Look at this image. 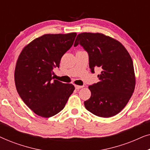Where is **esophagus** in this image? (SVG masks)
<instances>
[{
	"mask_svg": "<svg viewBox=\"0 0 150 150\" xmlns=\"http://www.w3.org/2000/svg\"><path fill=\"white\" fill-rule=\"evenodd\" d=\"M83 86H80V85H75V88L76 89H80L81 88H83Z\"/></svg>",
	"mask_w": 150,
	"mask_h": 150,
	"instance_id": "34e87169",
	"label": "esophagus"
}]
</instances>
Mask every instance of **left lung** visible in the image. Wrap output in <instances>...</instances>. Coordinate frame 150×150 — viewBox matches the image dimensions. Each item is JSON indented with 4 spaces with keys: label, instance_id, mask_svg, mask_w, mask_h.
I'll return each mask as SVG.
<instances>
[{
    "label": "left lung",
    "instance_id": "obj_1",
    "mask_svg": "<svg viewBox=\"0 0 150 150\" xmlns=\"http://www.w3.org/2000/svg\"><path fill=\"white\" fill-rule=\"evenodd\" d=\"M80 44L89 55L91 73L99 67L100 81L89 86L91 96L86 109L96 116L110 117L119 113L130 99L135 87L133 62L124 46L101 33H83L74 46Z\"/></svg>",
    "mask_w": 150,
    "mask_h": 150
}]
</instances>
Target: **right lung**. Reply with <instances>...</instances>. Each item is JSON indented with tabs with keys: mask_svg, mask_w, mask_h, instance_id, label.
<instances>
[{
	"mask_svg": "<svg viewBox=\"0 0 150 150\" xmlns=\"http://www.w3.org/2000/svg\"><path fill=\"white\" fill-rule=\"evenodd\" d=\"M76 33L46 34L24 48L15 69V83L20 98L35 113L50 117L59 113L74 90L72 84L54 80L63 55L72 46Z\"/></svg>",
	"mask_w": 150,
	"mask_h": 150,
	"instance_id": "right-lung-1",
	"label": "right lung"
}]
</instances>
